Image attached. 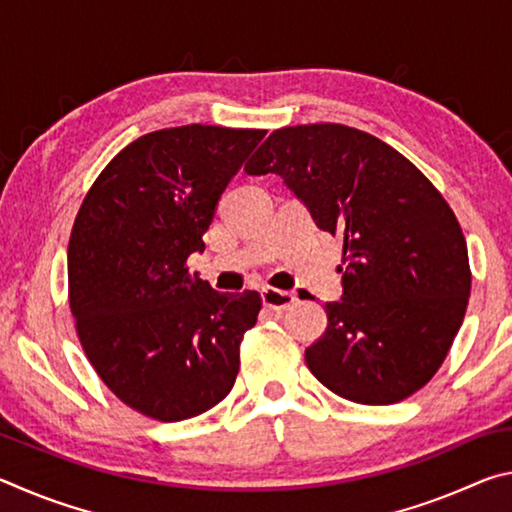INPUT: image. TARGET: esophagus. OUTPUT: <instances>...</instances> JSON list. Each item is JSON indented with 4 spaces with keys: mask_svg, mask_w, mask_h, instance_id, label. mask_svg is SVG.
<instances>
[{
    "mask_svg": "<svg viewBox=\"0 0 512 512\" xmlns=\"http://www.w3.org/2000/svg\"><path fill=\"white\" fill-rule=\"evenodd\" d=\"M262 300L268 309L273 311H284L293 307L298 302V296L293 291H282V289H273V287H264L262 289Z\"/></svg>",
    "mask_w": 512,
    "mask_h": 512,
    "instance_id": "esophagus-1",
    "label": "esophagus"
}]
</instances>
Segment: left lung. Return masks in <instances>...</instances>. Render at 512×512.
<instances>
[{"label": "left lung", "instance_id": "8db88e82", "mask_svg": "<svg viewBox=\"0 0 512 512\" xmlns=\"http://www.w3.org/2000/svg\"><path fill=\"white\" fill-rule=\"evenodd\" d=\"M277 173L343 237V296L305 361L329 391L395 404L427 384L463 323L472 273L452 207L393 146L343 124L273 131L246 164Z\"/></svg>", "mask_w": 512, "mask_h": 512}]
</instances>
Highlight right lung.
<instances>
[{"label": "right lung", "mask_w": 512, "mask_h": 512, "mask_svg": "<svg viewBox=\"0 0 512 512\" xmlns=\"http://www.w3.org/2000/svg\"><path fill=\"white\" fill-rule=\"evenodd\" d=\"M266 131L189 124L142 135L99 173L67 248L69 307L112 393L160 422L230 393L257 291L219 293L185 266Z\"/></svg>", "instance_id": "1"}]
</instances>
